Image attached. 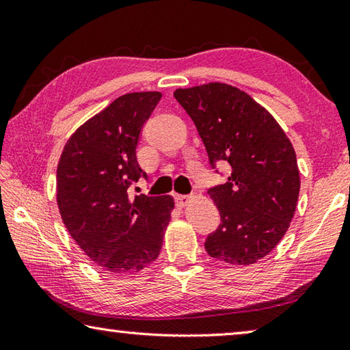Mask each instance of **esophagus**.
Instances as JSON below:
<instances>
[{"mask_svg":"<svg viewBox=\"0 0 350 350\" xmlns=\"http://www.w3.org/2000/svg\"><path fill=\"white\" fill-rule=\"evenodd\" d=\"M189 196H185V194H174V200H176V204H177V206H180V208H183V206L185 205H188V202H189Z\"/></svg>","mask_w":350,"mask_h":350,"instance_id":"34e87169","label":"esophagus"}]
</instances>
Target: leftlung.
Listing matches in <instances>:
<instances>
[{
    "mask_svg": "<svg viewBox=\"0 0 350 350\" xmlns=\"http://www.w3.org/2000/svg\"><path fill=\"white\" fill-rule=\"evenodd\" d=\"M208 152L210 165L227 162L228 182L208 189L221 225L205 250L233 265H250L273 250L293 219L299 170L292 142L273 116L247 92L225 83L176 90Z\"/></svg>",
    "mask_w": 350,
    "mask_h": 350,
    "instance_id": "left-lung-1",
    "label": "left lung"
}]
</instances>
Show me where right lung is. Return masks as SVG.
Here are the masks:
<instances>
[{
  "mask_svg": "<svg viewBox=\"0 0 350 350\" xmlns=\"http://www.w3.org/2000/svg\"><path fill=\"white\" fill-rule=\"evenodd\" d=\"M162 94L131 92L83 123L63 148L57 167V204L69 234L100 270L131 275L161 253L174 200L129 198L146 174L135 148Z\"/></svg>",
  "mask_w": 350,
  "mask_h": 350,
  "instance_id": "obj_1",
  "label": "right lung"
}]
</instances>
